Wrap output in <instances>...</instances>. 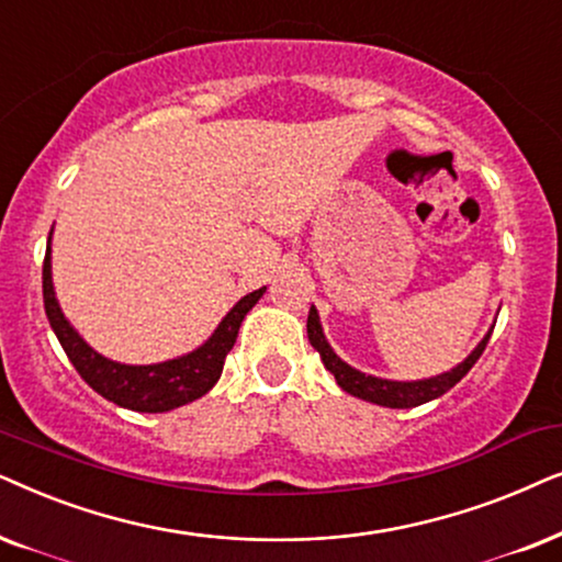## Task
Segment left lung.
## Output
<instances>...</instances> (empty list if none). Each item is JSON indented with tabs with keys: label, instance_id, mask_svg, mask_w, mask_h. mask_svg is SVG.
<instances>
[{
	"label": "left lung",
	"instance_id": "1",
	"mask_svg": "<svg viewBox=\"0 0 562 562\" xmlns=\"http://www.w3.org/2000/svg\"><path fill=\"white\" fill-rule=\"evenodd\" d=\"M491 334H493V326L488 328V334L477 341V347L450 372H442V375L424 378V380H385L375 375H364V372H359L351 368V364L344 362V359L331 349V344L326 341L316 305H311V313H308V341L313 344V349L318 351L321 359H324V368L336 378V383H339L341 391L355 395V398L378 403V406H385V408H414V406H422V403L439 398V395H445L450 387L458 385L460 380L468 375L470 368L481 359Z\"/></svg>",
	"mask_w": 562,
	"mask_h": 562
}]
</instances>
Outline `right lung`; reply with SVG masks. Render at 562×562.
<instances>
[{
	"mask_svg": "<svg viewBox=\"0 0 562 562\" xmlns=\"http://www.w3.org/2000/svg\"><path fill=\"white\" fill-rule=\"evenodd\" d=\"M50 236H54V228L48 234L46 261H43V303H46V316L56 339L61 341L66 357L71 359V364L92 391L100 393L102 398L117 403L120 408L140 411V414H164V411L198 401L200 395H205L218 383L223 362H226L228 351L234 349L241 321L259 303L267 288L244 295L223 316L218 328L207 336V341L200 344L198 349L187 351L182 357L167 359V362L123 364L115 362V359L102 357L100 351L89 347L77 328L69 324V318L64 316L54 290V274H50Z\"/></svg>",
	"mask_w": 562,
	"mask_h": 562,
	"instance_id": "1",
	"label": "right lung"
}]
</instances>
